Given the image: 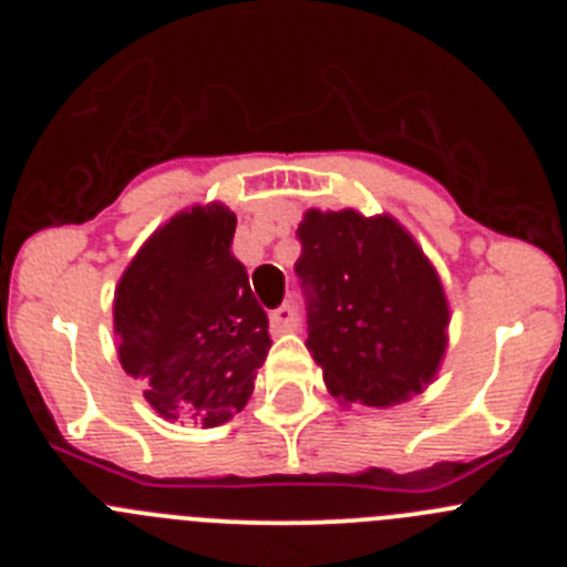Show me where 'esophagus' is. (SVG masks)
<instances>
[{
    "label": "esophagus",
    "mask_w": 567,
    "mask_h": 567,
    "mask_svg": "<svg viewBox=\"0 0 567 567\" xmlns=\"http://www.w3.org/2000/svg\"><path fill=\"white\" fill-rule=\"evenodd\" d=\"M269 323H272L275 332H292V329H298V323H300L298 309H295L292 303H284V307H278L269 312Z\"/></svg>",
    "instance_id": "esophagus-1"
}]
</instances>
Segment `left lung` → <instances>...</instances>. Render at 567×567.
I'll return each mask as SVG.
<instances>
[{
    "label": "left lung",
    "mask_w": 567,
    "mask_h": 567,
    "mask_svg": "<svg viewBox=\"0 0 567 567\" xmlns=\"http://www.w3.org/2000/svg\"><path fill=\"white\" fill-rule=\"evenodd\" d=\"M298 240L307 346L329 392L365 405L423 392L443 360L449 303L412 235L389 215L309 209Z\"/></svg>",
    "instance_id": "1"
}]
</instances>
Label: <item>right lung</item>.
Wrapping results in <instances>:
<instances>
[{
    "instance_id": "1",
    "label": "right lung",
    "mask_w": 567,
    "mask_h": 567,
    "mask_svg": "<svg viewBox=\"0 0 567 567\" xmlns=\"http://www.w3.org/2000/svg\"><path fill=\"white\" fill-rule=\"evenodd\" d=\"M233 238L235 215L221 204L178 213L115 289L124 372L144 380V398L167 420L227 423L247 405L272 346Z\"/></svg>"
}]
</instances>
